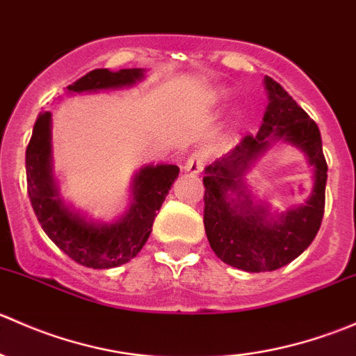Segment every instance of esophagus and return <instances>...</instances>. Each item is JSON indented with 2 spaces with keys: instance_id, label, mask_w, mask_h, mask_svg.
<instances>
[{
  "instance_id": "34e87169",
  "label": "esophagus",
  "mask_w": 356,
  "mask_h": 356,
  "mask_svg": "<svg viewBox=\"0 0 356 356\" xmlns=\"http://www.w3.org/2000/svg\"><path fill=\"white\" fill-rule=\"evenodd\" d=\"M204 158H207L204 152H195L193 155H189L188 161L184 163V170L188 172V174H191V175L200 174V172L203 170Z\"/></svg>"
}]
</instances>
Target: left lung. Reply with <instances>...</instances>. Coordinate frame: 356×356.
<instances>
[{"label": "left lung", "instance_id": "8db88e82", "mask_svg": "<svg viewBox=\"0 0 356 356\" xmlns=\"http://www.w3.org/2000/svg\"><path fill=\"white\" fill-rule=\"evenodd\" d=\"M267 108L257 136H246L227 155L204 168L203 224L218 258L245 272H270L300 257L324 217L327 163L317 124L274 79H264ZM275 142L300 149L312 167L314 186L303 205L272 212L247 188L245 174Z\"/></svg>", "mask_w": 356, "mask_h": 356}]
</instances>
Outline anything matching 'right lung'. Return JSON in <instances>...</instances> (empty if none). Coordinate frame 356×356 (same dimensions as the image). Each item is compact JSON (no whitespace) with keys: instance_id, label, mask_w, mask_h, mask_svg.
Segmentation results:
<instances>
[{"instance_id":"1","label":"right lung","mask_w":356,"mask_h":356,"mask_svg":"<svg viewBox=\"0 0 356 356\" xmlns=\"http://www.w3.org/2000/svg\"><path fill=\"white\" fill-rule=\"evenodd\" d=\"M145 68L111 72L96 68L67 88V95L134 88ZM27 191L39 224L48 238L74 261L89 268H113L131 261L152 234L153 222L179 175L172 163L145 165L131 182V204L111 222L92 220L68 203L53 167L51 111H41L25 149Z\"/></svg>"}]
</instances>
